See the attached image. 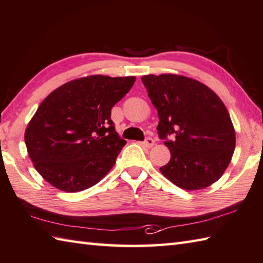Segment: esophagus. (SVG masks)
Segmentation results:
<instances>
[{
  "label": "esophagus",
  "instance_id": "esophagus-1",
  "mask_svg": "<svg viewBox=\"0 0 263 263\" xmlns=\"http://www.w3.org/2000/svg\"><path fill=\"white\" fill-rule=\"evenodd\" d=\"M142 144H144V146L145 147H147V148H151V147H153L154 146V144H155V141L152 139V138H147V139L142 142Z\"/></svg>",
  "mask_w": 263,
  "mask_h": 263
}]
</instances>
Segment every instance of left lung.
Wrapping results in <instances>:
<instances>
[{"instance_id":"1","label":"left lung","mask_w":263,"mask_h":263,"mask_svg":"<svg viewBox=\"0 0 263 263\" xmlns=\"http://www.w3.org/2000/svg\"><path fill=\"white\" fill-rule=\"evenodd\" d=\"M141 80L159 115V137L171 154L160 171L180 189L208 187L221 178L235 152L236 132L227 107L192 78L164 73ZM170 134L174 141L166 139Z\"/></svg>"}]
</instances>
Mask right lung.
Here are the masks:
<instances>
[{"mask_svg":"<svg viewBox=\"0 0 263 263\" xmlns=\"http://www.w3.org/2000/svg\"><path fill=\"white\" fill-rule=\"evenodd\" d=\"M135 82L132 76H88L60 86L41 102L25 130V144L44 179L79 192L110 171L126 144L115 131L111 108Z\"/></svg>","mask_w":263,"mask_h":263,"instance_id":"add662e5","label":"right lung"}]
</instances>
